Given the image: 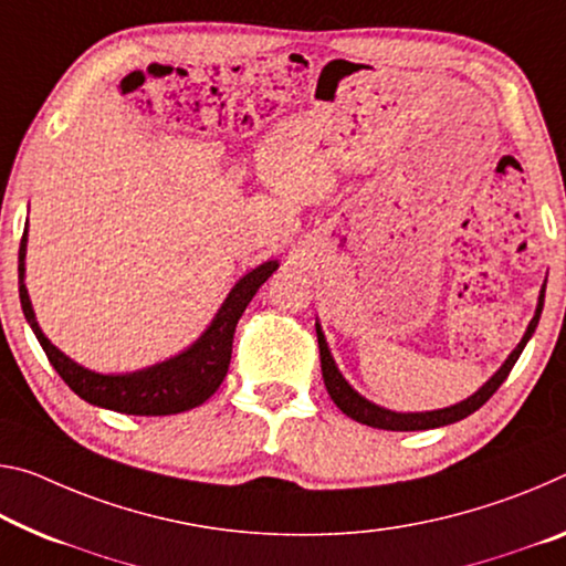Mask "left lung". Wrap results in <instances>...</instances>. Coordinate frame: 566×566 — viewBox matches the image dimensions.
<instances>
[{
  "instance_id": "left-lung-1",
  "label": "left lung",
  "mask_w": 566,
  "mask_h": 566,
  "mask_svg": "<svg viewBox=\"0 0 566 566\" xmlns=\"http://www.w3.org/2000/svg\"><path fill=\"white\" fill-rule=\"evenodd\" d=\"M542 310H544V286H542V294H539V304H536V312L532 322H528V327L524 332L522 343L516 345L514 353L506 357V363L499 367L496 373L491 375V380L473 392L471 398H465L461 402H455L451 408H441V410H426V412H396V410H388V408H380L370 402L367 398H363L360 392L353 390V385H349L343 373L337 370L335 360H332L329 355V347H327V339L322 335L319 325L317 327V343H319V363H322V378H325V388L329 392V398L335 400V406L345 412L347 418L357 420V423H365L370 428H382V430H428V428H441L448 423H455V420H463L469 418L471 412H476L483 402H486L493 392L499 390V385L509 378L511 367L516 365L518 355L524 353V347L528 339H532L536 325H539V317H542Z\"/></svg>"
}]
</instances>
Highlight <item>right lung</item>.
<instances>
[{"instance_id":"right-lung-1","label":"right lung","mask_w":566,"mask_h":566,"mask_svg":"<svg viewBox=\"0 0 566 566\" xmlns=\"http://www.w3.org/2000/svg\"><path fill=\"white\" fill-rule=\"evenodd\" d=\"M24 254H27V229L20 244V302L24 319L30 322L34 337L55 367L57 375L67 382V388L87 400L90 406L107 408L125 416H174V412L191 410L209 400L219 385L227 378L231 363V343H234L237 322L244 315L247 304L259 292L269 276L276 272L280 262H264L249 274L241 276L223 300L217 317L211 319L209 329L184 349L181 355L170 357L166 363L143 367L136 373L123 375H103L70 360L65 353L50 343L34 319V310L24 286Z\"/></svg>"}]
</instances>
